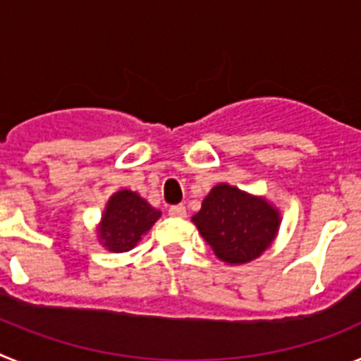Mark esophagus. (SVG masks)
<instances>
[{"mask_svg":"<svg viewBox=\"0 0 361 361\" xmlns=\"http://www.w3.org/2000/svg\"><path fill=\"white\" fill-rule=\"evenodd\" d=\"M168 213H170V216H175V219H184L186 216V208H184L183 204H178V206H171Z\"/></svg>","mask_w":361,"mask_h":361,"instance_id":"1","label":"esophagus"}]
</instances>
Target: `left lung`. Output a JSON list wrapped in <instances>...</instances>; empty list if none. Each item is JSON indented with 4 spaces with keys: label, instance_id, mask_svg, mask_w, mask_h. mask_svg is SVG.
<instances>
[{
    "label": "left lung",
    "instance_id": "left-lung-1",
    "mask_svg": "<svg viewBox=\"0 0 361 361\" xmlns=\"http://www.w3.org/2000/svg\"><path fill=\"white\" fill-rule=\"evenodd\" d=\"M191 222L219 260L240 266L269 250L279 235L282 216L266 197L220 183L212 188Z\"/></svg>",
    "mask_w": 361,
    "mask_h": 361
}]
</instances>
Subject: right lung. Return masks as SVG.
Listing matches in <instances>:
<instances>
[{"label": "right lung", "instance_id": "1", "mask_svg": "<svg viewBox=\"0 0 361 361\" xmlns=\"http://www.w3.org/2000/svg\"><path fill=\"white\" fill-rule=\"evenodd\" d=\"M159 219L161 212L139 193L126 188L116 191L108 199L97 226L99 244L111 253H126L141 242Z\"/></svg>", "mask_w": 361, "mask_h": 361}]
</instances>
